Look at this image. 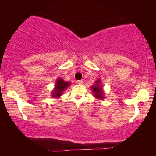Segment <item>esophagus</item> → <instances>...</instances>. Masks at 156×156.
Segmentation results:
<instances>
[{"mask_svg":"<svg viewBox=\"0 0 156 156\" xmlns=\"http://www.w3.org/2000/svg\"><path fill=\"white\" fill-rule=\"evenodd\" d=\"M77 83H78V84H83V80H78Z\"/></svg>","mask_w":156,"mask_h":156,"instance_id":"1","label":"esophagus"}]
</instances>
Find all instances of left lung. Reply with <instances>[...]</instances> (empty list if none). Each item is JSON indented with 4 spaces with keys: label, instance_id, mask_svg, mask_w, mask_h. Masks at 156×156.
I'll return each instance as SVG.
<instances>
[{
    "label": "left lung",
    "instance_id": "8db88e82",
    "mask_svg": "<svg viewBox=\"0 0 156 156\" xmlns=\"http://www.w3.org/2000/svg\"><path fill=\"white\" fill-rule=\"evenodd\" d=\"M91 89L94 93V96L96 99L103 100L105 98V93L104 92L103 87H102L101 84V80L100 79L95 81V84L91 87Z\"/></svg>",
    "mask_w": 156,
    "mask_h": 156
}]
</instances>
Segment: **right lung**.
<instances>
[{"instance_id": "obj_1", "label": "right lung", "mask_w": 156, "mask_h": 156, "mask_svg": "<svg viewBox=\"0 0 156 156\" xmlns=\"http://www.w3.org/2000/svg\"><path fill=\"white\" fill-rule=\"evenodd\" d=\"M71 85L70 82H65L62 78H57L54 88L51 91V96L54 98H58L62 96L63 92L69 86Z\"/></svg>"}]
</instances>
